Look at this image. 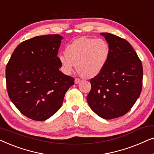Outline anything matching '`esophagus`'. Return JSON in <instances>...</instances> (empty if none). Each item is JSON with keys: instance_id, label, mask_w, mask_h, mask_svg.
I'll return each instance as SVG.
<instances>
[{"instance_id": "esophagus-1", "label": "esophagus", "mask_w": 154, "mask_h": 154, "mask_svg": "<svg viewBox=\"0 0 154 154\" xmlns=\"http://www.w3.org/2000/svg\"><path fill=\"white\" fill-rule=\"evenodd\" d=\"M80 82H81V80H80L79 78H75V84H79Z\"/></svg>"}]
</instances>
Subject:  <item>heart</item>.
Wrapping results in <instances>:
<instances>
[{"mask_svg":"<svg viewBox=\"0 0 154 154\" xmlns=\"http://www.w3.org/2000/svg\"><path fill=\"white\" fill-rule=\"evenodd\" d=\"M109 55L110 48L104 39L82 37L66 46L65 55L59 56V61L66 74H71L76 65L81 76L92 79L104 70Z\"/></svg>","mask_w":154,"mask_h":154,"instance_id":"b5f03b06","label":"heart"}]
</instances>
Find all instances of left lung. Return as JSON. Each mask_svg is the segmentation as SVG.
<instances>
[{"label":"left lung","instance_id":"left-lung-1","mask_svg":"<svg viewBox=\"0 0 154 154\" xmlns=\"http://www.w3.org/2000/svg\"><path fill=\"white\" fill-rule=\"evenodd\" d=\"M110 48L104 70L90 80L87 97L92 111L104 119L122 116L129 111L142 88V64L131 45L117 35L100 33Z\"/></svg>","mask_w":154,"mask_h":154}]
</instances>
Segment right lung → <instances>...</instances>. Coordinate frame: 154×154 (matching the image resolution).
<instances>
[{
    "label": "right lung",
    "mask_w": 154,
    "mask_h": 154,
    "mask_svg": "<svg viewBox=\"0 0 154 154\" xmlns=\"http://www.w3.org/2000/svg\"><path fill=\"white\" fill-rule=\"evenodd\" d=\"M62 36H35L21 43L6 66L9 97L25 116L43 121L60 107L74 79L60 71L57 53Z\"/></svg>",
    "instance_id": "add662e5"
}]
</instances>
